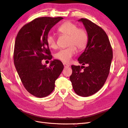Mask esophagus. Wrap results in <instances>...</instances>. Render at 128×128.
<instances>
[{"mask_svg": "<svg viewBox=\"0 0 128 128\" xmlns=\"http://www.w3.org/2000/svg\"><path fill=\"white\" fill-rule=\"evenodd\" d=\"M64 68H68L69 66H70L69 64H66V63H64Z\"/></svg>", "mask_w": 128, "mask_h": 128, "instance_id": "obj_1", "label": "esophagus"}]
</instances>
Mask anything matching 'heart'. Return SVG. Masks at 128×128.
Returning <instances> with one entry per match:
<instances>
[{"mask_svg":"<svg viewBox=\"0 0 128 128\" xmlns=\"http://www.w3.org/2000/svg\"><path fill=\"white\" fill-rule=\"evenodd\" d=\"M58 31L62 35H68V48L61 49L55 54V58L64 62H68L76 51L75 46L79 50L86 48L88 42V35L83 28H78V26L71 21H66L60 24L58 28ZM48 46L50 48L57 47L56 40L52 35H49L46 38Z\"/></svg>","mask_w":128,"mask_h":128,"instance_id":"b5f03b06","label":"heart"}]
</instances>
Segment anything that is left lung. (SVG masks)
<instances>
[{
  "mask_svg": "<svg viewBox=\"0 0 128 128\" xmlns=\"http://www.w3.org/2000/svg\"><path fill=\"white\" fill-rule=\"evenodd\" d=\"M88 35V42L78 60L84 66H71L70 79L78 95L88 97L97 93L104 86L108 77L112 49L106 33L90 20L81 18ZM84 68L83 70H81Z\"/></svg>",
  "mask_w": 128,
  "mask_h": 128,
  "instance_id": "8db88e82",
  "label": "left lung"
}]
</instances>
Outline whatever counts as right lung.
Returning <instances> with one entry per match:
<instances>
[{
  "label": "right lung",
  "mask_w": 128,
  "mask_h": 128,
  "mask_svg": "<svg viewBox=\"0 0 128 128\" xmlns=\"http://www.w3.org/2000/svg\"><path fill=\"white\" fill-rule=\"evenodd\" d=\"M63 18H35L20 29L15 40L13 60L18 74L28 92L38 98L52 92L64 68L58 60H51L49 67L42 63V60L52 58L46 38L53 26Z\"/></svg>",
  "instance_id": "right-lung-1"
}]
</instances>
